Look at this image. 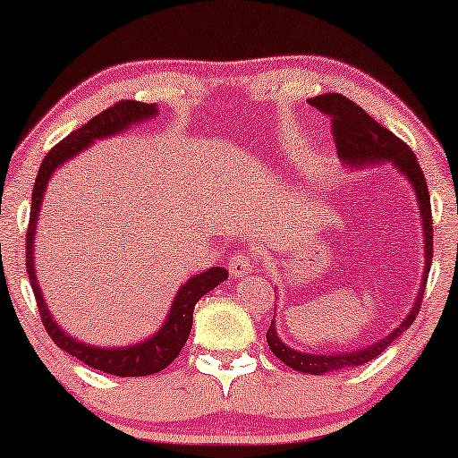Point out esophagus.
Instances as JSON below:
<instances>
[{"instance_id": "esophagus-1", "label": "esophagus", "mask_w": 458, "mask_h": 458, "mask_svg": "<svg viewBox=\"0 0 458 458\" xmlns=\"http://www.w3.org/2000/svg\"><path fill=\"white\" fill-rule=\"evenodd\" d=\"M252 268H254V259L248 250L237 252L233 259L229 260V273H231V277H235V279L246 277L248 273H252Z\"/></svg>"}]
</instances>
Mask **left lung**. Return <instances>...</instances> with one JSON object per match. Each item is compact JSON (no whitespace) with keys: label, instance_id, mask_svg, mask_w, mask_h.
Instances as JSON below:
<instances>
[{"label":"left lung","instance_id":"8db88e82","mask_svg":"<svg viewBox=\"0 0 458 458\" xmlns=\"http://www.w3.org/2000/svg\"><path fill=\"white\" fill-rule=\"evenodd\" d=\"M310 106L317 110L325 112L331 116V127H334L335 135V148L337 156H340L342 165L350 168H365L371 165H392L394 171H398L403 177L409 181V185L415 191L417 204H419V216H421L423 227V277L421 285H419L417 298L411 306V312L400 321V325L390 334L381 337L375 344H369L367 348L352 350V352H331V354H310L300 352V350L287 346L277 334V325H275V317L271 321V327L267 331V342L271 352L277 356L281 362L287 367L296 369L300 373L310 375H325L331 371H342L348 367H359L365 362L373 360L379 356L396 337L406 331L415 321L419 309H421L423 290L428 284V273L431 267V246H434V223H431V204H429V191L428 183H425L423 171L419 166L417 156L411 152V148L404 141H400L392 131H387L384 124L373 121L360 106H356L352 99L340 96V93H323L309 99ZM277 300V298H275Z\"/></svg>","mask_w":458,"mask_h":458}]
</instances>
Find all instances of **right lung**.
Instances as JSON below:
<instances>
[{"mask_svg":"<svg viewBox=\"0 0 458 458\" xmlns=\"http://www.w3.org/2000/svg\"><path fill=\"white\" fill-rule=\"evenodd\" d=\"M158 116V104H143L133 102V99H124L112 106V108L104 110L102 114L93 116L89 123L83 127L72 131L71 135L64 137L58 146L52 148L46 158H43L39 173H37L35 187H33V202H30V221L27 231V273L33 285L37 306H39L41 321L46 325V331L49 337L55 342V346L64 350V352L72 354L74 359L85 362L87 367L98 369V371L116 375V377H143V375L158 373L166 369L171 362L177 359L181 348L185 346L187 337H190L191 323H193V309H196L198 300L206 296L210 290H215L218 284H223L229 277V271L223 267H210L204 273L193 275L179 287L174 293L171 309L162 323L158 331L146 340L129 344V346L121 348H104V346H91L66 334L60 327L58 321L52 317V310L47 309L46 298L37 281L35 271V233H37V221H39V212L43 204V196H46L49 179L54 173L68 162L74 156L83 152L89 146H93L98 140H108L112 135H121L133 124L152 121Z\"/></svg>","mask_w":458,"mask_h":458,"instance_id":"add662e5","label":"right lung"}]
</instances>
